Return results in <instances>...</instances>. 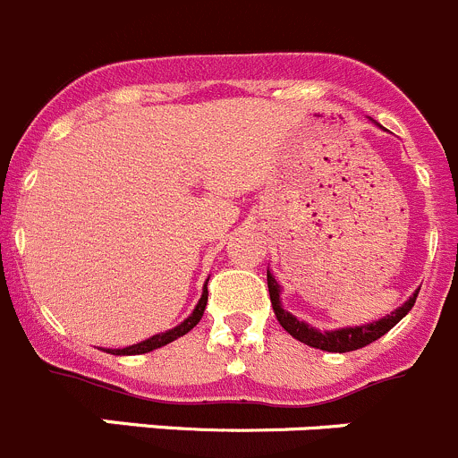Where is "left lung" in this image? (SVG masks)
Listing matches in <instances>:
<instances>
[{
    "instance_id": "8db88e82",
    "label": "left lung",
    "mask_w": 458,
    "mask_h": 458,
    "mask_svg": "<svg viewBox=\"0 0 458 458\" xmlns=\"http://www.w3.org/2000/svg\"><path fill=\"white\" fill-rule=\"evenodd\" d=\"M267 287H269V301H272L274 315H276L278 324H281L292 337L299 339V342L308 344V346L312 348H321V351H328V352L357 351V348H362L367 346V344L380 339L382 335L389 333V330L394 328V326L398 324L409 310H411L413 303H416L418 290H420V287H418V290L413 292L411 297H409L403 306H398L391 315L382 317V319L377 321H369V324H362V326H346V328L319 330L315 328V326L306 324V321L297 319L292 312H287L285 308H283L281 285H278V281L274 278V274L269 272V269H267Z\"/></svg>"
}]
</instances>
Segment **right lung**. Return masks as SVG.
<instances>
[{
    "mask_svg": "<svg viewBox=\"0 0 458 458\" xmlns=\"http://www.w3.org/2000/svg\"><path fill=\"white\" fill-rule=\"evenodd\" d=\"M207 281H208V278H207ZM207 299H208V292H207V285H204L202 297H199L198 306H195L193 312H191V315L186 317L182 324H177L175 328L166 330V333L152 335V337L143 339V342H139V344H132V346L106 348V352H112V355H141V352H150V351H155V348H161V346H166V344L175 342L177 337H182V335L189 333L193 326H198V321L202 319V315H204V308H207Z\"/></svg>",
    "mask_w": 458,
    "mask_h": 458,
    "instance_id": "1",
    "label": "right lung"
}]
</instances>
